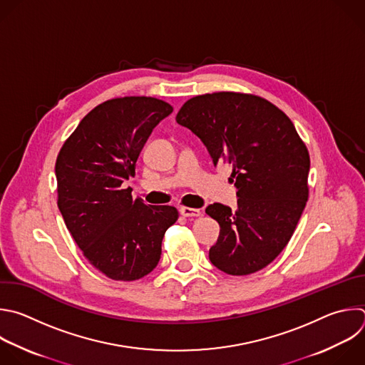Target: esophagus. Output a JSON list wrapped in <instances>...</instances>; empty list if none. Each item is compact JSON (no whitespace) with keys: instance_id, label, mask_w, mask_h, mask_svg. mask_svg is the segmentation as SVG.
<instances>
[{"instance_id":"1","label":"esophagus","mask_w":365,"mask_h":365,"mask_svg":"<svg viewBox=\"0 0 365 365\" xmlns=\"http://www.w3.org/2000/svg\"><path fill=\"white\" fill-rule=\"evenodd\" d=\"M180 215L185 217H196L200 216L202 212L199 209H193V207H180Z\"/></svg>"}]
</instances>
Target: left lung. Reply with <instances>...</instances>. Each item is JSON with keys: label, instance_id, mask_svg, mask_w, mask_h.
<instances>
[{"label": "left lung", "instance_id": "1", "mask_svg": "<svg viewBox=\"0 0 365 365\" xmlns=\"http://www.w3.org/2000/svg\"><path fill=\"white\" fill-rule=\"evenodd\" d=\"M176 121L206 146L213 165L232 166L237 207H206L220 226L210 262L250 275L287 247L308 200L309 155L289 117L268 100L233 91L187 100Z\"/></svg>", "mask_w": 365, "mask_h": 365}]
</instances>
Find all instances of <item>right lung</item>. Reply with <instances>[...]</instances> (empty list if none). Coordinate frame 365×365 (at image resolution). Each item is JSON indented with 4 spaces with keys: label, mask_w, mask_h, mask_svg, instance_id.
<instances>
[{
    "label": "right lung",
    "mask_w": 365,
    "mask_h": 365,
    "mask_svg": "<svg viewBox=\"0 0 365 365\" xmlns=\"http://www.w3.org/2000/svg\"><path fill=\"white\" fill-rule=\"evenodd\" d=\"M173 107L153 97H120L94 107L63 145L57 162L58 209L88 262L114 281L152 272L173 206H150L132 197L126 182L138 158Z\"/></svg>",
    "instance_id": "1"
}]
</instances>
